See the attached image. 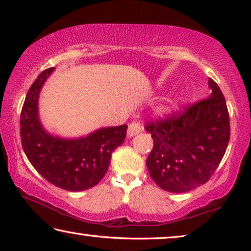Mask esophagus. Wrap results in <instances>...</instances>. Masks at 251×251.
Masks as SVG:
<instances>
[{
    "label": "esophagus",
    "instance_id": "obj_1",
    "mask_svg": "<svg viewBox=\"0 0 251 251\" xmlns=\"http://www.w3.org/2000/svg\"><path fill=\"white\" fill-rule=\"evenodd\" d=\"M142 127L141 124L137 122H131L130 124L128 125V129H127V135H128V137H133V136L137 135L139 131H141Z\"/></svg>",
    "mask_w": 251,
    "mask_h": 251
}]
</instances>
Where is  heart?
Segmentation results:
<instances>
[{"mask_svg":"<svg viewBox=\"0 0 251 251\" xmlns=\"http://www.w3.org/2000/svg\"><path fill=\"white\" fill-rule=\"evenodd\" d=\"M173 105H174V100H169L168 105L165 106V107H164L163 109L165 110V112H169V110H171V109L173 108Z\"/></svg>","mask_w":251,"mask_h":251,"instance_id":"obj_1","label":"heart"}]
</instances>
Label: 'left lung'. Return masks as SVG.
<instances>
[{
	"instance_id": "obj_1",
	"label": "left lung",
	"mask_w": 251,
	"mask_h": 251,
	"mask_svg": "<svg viewBox=\"0 0 251 251\" xmlns=\"http://www.w3.org/2000/svg\"><path fill=\"white\" fill-rule=\"evenodd\" d=\"M211 94L179 115L148 123L154 147L146 160L150 175L161 189L186 193L203 185L218 167L230 138L226 100L208 79Z\"/></svg>"
}]
</instances>
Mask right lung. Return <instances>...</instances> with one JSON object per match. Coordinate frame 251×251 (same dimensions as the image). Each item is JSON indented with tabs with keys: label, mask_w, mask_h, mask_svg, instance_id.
Segmentation results:
<instances>
[{
	"label": "right lung",
	"mask_w": 251,
	"mask_h": 251,
	"mask_svg": "<svg viewBox=\"0 0 251 251\" xmlns=\"http://www.w3.org/2000/svg\"><path fill=\"white\" fill-rule=\"evenodd\" d=\"M54 67L39 75L21 113V141L29 163L50 184L82 192L99 184L107 172L112 152L125 141L127 125L105 127L78 138L50 134L40 121L39 97Z\"/></svg>",
	"instance_id": "right-lung-1"
}]
</instances>
